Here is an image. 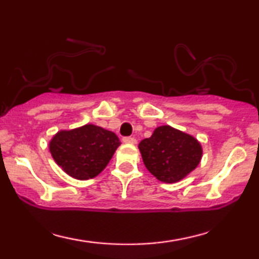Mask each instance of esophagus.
Here are the masks:
<instances>
[{
	"label": "esophagus",
	"mask_w": 259,
	"mask_h": 259,
	"mask_svg": "<svg viewBox=\"0 0 259 259\" xmlns=\"http://www.w3.org/2000/svg\"><path fill=\"white\" fill-rule=\"evenodd\" d=\"M122 141L125 144H131V145L137 144V139H136V138H132V137H125L122 139Z\"/></svg>",
	"instance_id": "1"
}]
</instances>
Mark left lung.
<instances>
[{
    "label": "left lung",
    "mask_w": 259,
    "mask_h": 259,
    "mask_svg": "<svg viewBox=\"0 0 259 259\" xmlns=\"http://www.w3.org/2000/svg\"><path fill=\"white\" fill-rule=\"evenodd\" d=\"M138 147L151 175L166 184L183 180L203 157V147L196 138L169 125L157 127Z\"/></svg>",
    "instance_id": "obj_1"
}]
</instances>
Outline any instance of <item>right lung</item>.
Here are the masks:
<instances>
[{
	"mask_svg": "<svg viewBox=\"0 0 259 259\" xmlns=\"http://www.w3.org/2000/svg\"><path fill=\"white\" fill-rule=\"evenodd\" d=\"M120 140L115 133L93 123L60 130L49 140L53 159L67 175L77 180L94 178L108 165Z\"/></svg>",
	"mask_w": 259,
	"mask_h": 259,
	"instance_id": "obj_1",
	"label": "right lung"
}]
</instances>
